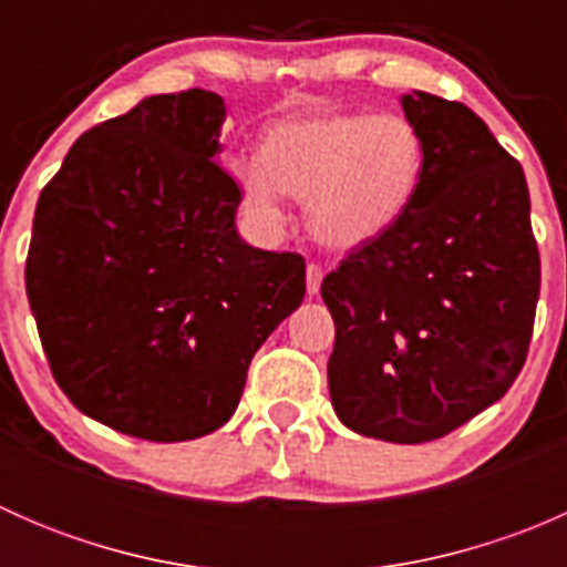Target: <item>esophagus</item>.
Instances as JSON below:
<instances>
[{"label":"esophagus","mask_w":567,"mask_h":567,"mask_svg":"<svg viewBox=\"0 0 567 567\" xmlns=\"http://www.w3.org/2000/svg\"><path fill=\"white\" fill-rule=\"evenodd\" d=\"M320 282H323V268H320L318 262H310V266H307V293L316 296L320 290Z\"/></svg>","instance_id":"esophagus-1"}]
</instances>
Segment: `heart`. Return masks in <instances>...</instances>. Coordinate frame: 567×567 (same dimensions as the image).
<instances>
[{"label": "heart", "instance_id": "heart-1", "mask_svg": "<svg viewBox=\"0 0 567 567\" xmlns=\"http://www.w3.org/2000/svg\"><path fill=\"white\" fill-rule=\"evenodd\" d=\"M425 173V142L405 114L323 112L271 125L260 164L241 169L249 214L282 225V194L305 199L312 238L337 251L362 249L409 210Z\"/></svg>", "mask_w": 567, "mask_h": 567}]
</instances>
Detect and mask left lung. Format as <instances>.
<instances>
[{
	"mask_svg": "<svg viewBox=\"0 0 567 567\" xmlns=\"http://www.w3.org/2000/svg\"><path fill=\"white\" fill-rule=\"evenodd\" d=\"M425 173L403 219L320 285L331 405L370 439L422 444L488 409L527 362L540 255L522 164L458 101L403 95Z\"/></svg>",
	"mask_w": 567,
	"mask_h": 567,
	"instance_id": "1",
	"label": "left lung"
}]
</instances>
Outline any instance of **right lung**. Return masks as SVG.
I'll list each match as a JSON object with an SVG mask.
<instances>
[{
	"instance_id": "add662e5",
	"label": "right lung",
	"mask_w": 567,
	"mask_h": 567,
	"mask_svg": "<svg viewBox=\"0 0 567 567\" xmlns=\"http://www.w3.org/2000/svg\"><path fill=\"white\" fill-rule=\"evenodd\" d=\"M225 101L151 95L84 131L43 186L27 296L60 390L147 442L225 425L257 348L305 299V257L249 247L216 153Z\"/></svg>"
}]
</instances>
